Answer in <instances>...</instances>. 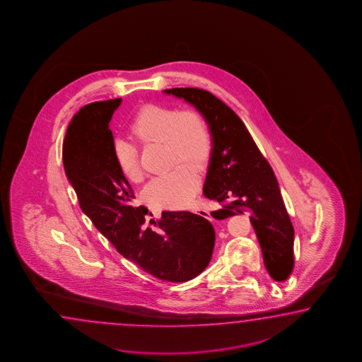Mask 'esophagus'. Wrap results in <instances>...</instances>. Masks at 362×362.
Listing matches in <instances>:
<instances>
[{"instance_id":"esophagus-1","label":"esophagus","mask_w":362,"mask_h":362,"mask_svg":"<svg viewBox=\"0 0 362 362\" xmlns=\"http://www.w3.org/2000/svg\"><path fill=\"white\" fill-rule=\"evenodd\" d=\"M195 213H198V214H200L202 217H204L206 220H211V218H212V217H211V213L206 211V209H195Z\"/></svg>"}]
</instances>
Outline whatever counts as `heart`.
Masks as SVG:
<instances>
[{"mask_svg": "<svg viewBox=\"0 0 362 362\" xmlns=\"http://www.w3.org/2000/svg\"><path fill=\"white\" fill-rule=\"evenodd\" d=\"M129 129L141 144L163 142L168 165L178 164L150 181L144 190L145 200L151 206L165 209L187 206L199 187L198 172L193 168L203 170L212 156V135L206 118L194 109L180 110L170 105L148 104L137 110ZM112 153L118 170L128 181H141L135 142L127 137H115Z\"/></svg>", "mask_w": 362, "mask_h": 362, "instance_id": "obj_1", "label": "heart"}]
</instances>
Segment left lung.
<instances>
[{
    "instance_id": "1",
    "label": "left lung",
    "mask_w": 362,
    "mask_h": 362,
    "mask_svg": "<svg viewBox=\"0 0 362 362\" xmlns=\"http://www.w3.org/2000/svg\"><path fill=\"white\" fill-rule=\"evenodd\" d=\"M164 93L184 99L206 118L212 135L204 197L222 208L217 220L250 213L269 276L286 280L294 266V228L284 204L274 170L255 145L245 124L231 107L200 88H168Z\"/></svg>"
}]
</instances>
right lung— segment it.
Here are the masks:
<instances>
[{
	"instance_id": "right-lung-1",
	"label": "right lung",
	"mask_w": 362,
	"mask_h": 362,
	"mask_svg": "<svg viewBox=\"0 0 362 362\" xmlns=\"http://www.w3.org/2000/svg\"><path fill=\"white\" fill-rule=\"evenodd\" d=\"M122 99L96 101L73 117L63 144L65 173L82 212L124 258L151 276L185 283L212 258L214 228L192 212H162L158 230L144 226L145 206H134V190L112 153L109 122Z\"/></svg>"
}]
</instances>
